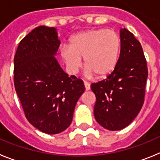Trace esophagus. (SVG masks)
<instances>
[{
	"label": "esophagus",
	"instance_id": "34e87169",
	"mask_svg": "<svg viewBox=\"0 0 160 160\" xmlns=\"http://www.w3.org/2000/svg\"><path fill=\"white\" fill-rule=\"evenodd\" d=\"M84 86H85V88H86V90H89L90 89V86L88 82H84Z\"/></svg>",
	"mask_w": 160,
	"mask_h": 160
}]
</instances>
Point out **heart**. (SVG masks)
I'll return each mask as SVG.
<instances>
[{"mask_svg": "<svg viewBox=\"0 0 160 160\" xmlns=\"http://www.w3.org/2000/svg\"><path fill=\"white\" fill-rule=\"evenodd\" d=\"M121 49V39L112 29H90L73 35L70 46L61 47V57L71 73H76L82 66V58L87 66L88 78L94 75L103 78L116 67Z\"/></svg>", "mask_w": 160, "mask_h": 160, "instance_id": "obj_1", "label": "heart"}]
</instances>
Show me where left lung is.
I'll return each mask as SVG.
<instances>
[{
  "mask_svg": "<svg viewBox=\"0 0 160 160\" xmlns=\"http://www.w3.org/2000/svg\"><path fill=\"white\" fill-rule=\"evenodd\" d=\"M120 38L116 67L107 78L90 86L96 97V121L110 131L123 129L137 116L143 105L148 75L140 42L127 29L120 30Z\"/></svg>",
  "mask_w": 160,
  "mask_h": 160,
  "instance_id": "left-lung-1",
  "label": "left lung"
}]
</instances>
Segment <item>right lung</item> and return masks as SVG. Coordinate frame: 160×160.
Wrapping results in <instances>:
<instances>
[{
    "label": "right lung",
    "mask_w": 160,
    "mask_h": 160,
    "mask_svg": "<svg viewBox=\"0 0 160 160\" xmlns=\"http://www.w3.org/2000/svg\"><path fill=\"white\" fill-rule=\"evenodd\" d=\"M60 46L56 29L39 26L20 42L14 56L13 81L24 113L33 127L58 134L70 125L81 79L69 77L53 57Z\"/></svg>",
    "instance_id": "add662e5"
}]
</instances>
